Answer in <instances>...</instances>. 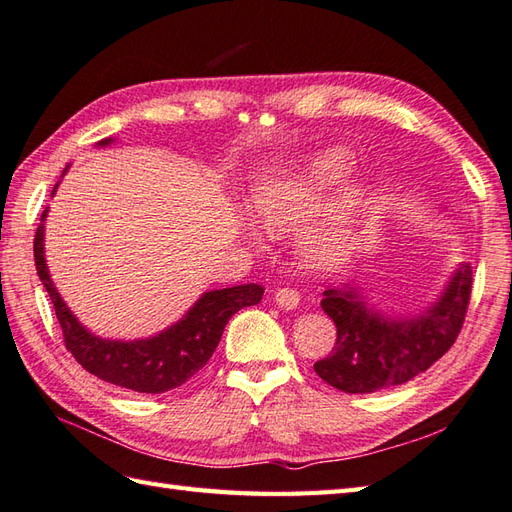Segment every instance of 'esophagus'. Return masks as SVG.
Masks as SVG:
<instances>
[{"label": "esophagus", "mask_w": 512, "mask_h": 512, "mask_svg": "<svg viewBox=\"0 0 512 512\" xmlns=\"http://www.w3.org/2000/svg\"><path fill=\"white\" fill-rule=\"evenodd\" d=\"M274 302L280 306V309L293 311V309H298L300 295H298V291H293V289H278L274 293Z\"/></svg>", "instance_id": "34e87169"}]
</instances>
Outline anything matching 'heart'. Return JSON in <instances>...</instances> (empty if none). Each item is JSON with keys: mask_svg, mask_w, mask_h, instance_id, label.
<instances>
[{"mask_svg": "<svg viewBox=\"0 0 512 512\" xmlns=\"http://www.w3.org/2000/svg\"><path fill=\"white\" fill-rule=\"evenodd\" d=\"M350 168L352 155L348 151L328 149L311 157L295 173L260 181L249 197L254 219L271 236L298 232ZM363 208L366 188L350 186L344 190L326 217L302 232L300 254L304 263L317 271L344 265L355 249V227Z\"/></svg>", "mask_w": 512, "mask_h": 512, "instance_id": "heart-1", "label": "heart"}]
</instances>
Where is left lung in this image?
I'll return each mask as SVG.
<instances>
[{
  "label": "left lung",
  "instance_id": "obj_1",
  "mask_svg": "<svg viewBox=\"0 0 512 512\" xmlns=\"http://www.w3.org/2000/svg\"><path fill=\"white\" fill-rule=\"evenodd\" d=\"M471 285V263L458 265L438 298L416 315L381 311L355 282L326 289L322 309L337 326V342L331 355L315 363V372L348 394L407 383L434 366L456 342Z\"/></svg>",
  "mask_w": 512,
  "mask_h": 512
}]
</instances>
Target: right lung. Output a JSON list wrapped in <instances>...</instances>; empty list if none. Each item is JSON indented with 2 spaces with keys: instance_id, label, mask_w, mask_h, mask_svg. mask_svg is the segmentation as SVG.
<instances>
[{
  "instance_id": "obj_1",
  "label": "right lung",
  "mask_w": 512,
  "mask_h": 512,
  "mask_svg": "<svg viewBox=\"0 0 512 512\" xmlns=\"http://www.w3.org/2000/svg\"><path fill=\"white\" fill-rule=\"evenodd\" d=\"M111 142V138L100 140L98 146H109ZM56 188L59 184L54 186L52 197ZM45 217H48V210H43L37 234H34V265H37V274L54 304L56 320L63 328L65 348L87 372L107 383L120 385V388L142 394H162L179 388L206 366L221 342L223 328L230 322V317L245 306H254L263 300L265 289L260 285L214 289L203 293L184 317H179L162 333L144 339H129V342L127 339L98 337L76 320V315L63 302L50 278L43 249Z\"/></svg>"
}]
</instances>
